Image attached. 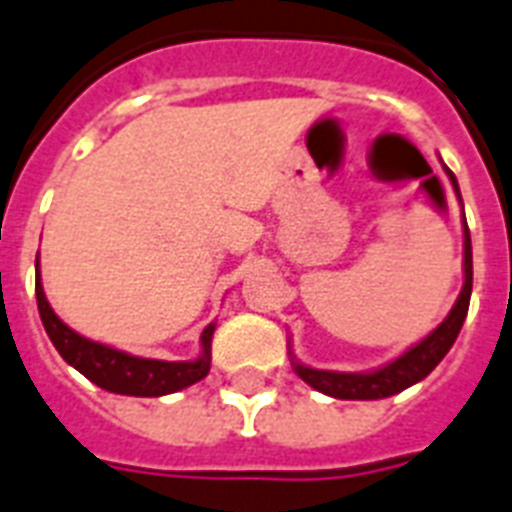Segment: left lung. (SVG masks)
Returning a JSON list of instances; mask_svg holds the SVG:
<instances>
[{"label": "left lung", "mask_w": 512, "mask_h": 512, "mask_svg": "<svg viewBox=\"0 0 512 512\" xmlns=\"http://www.w3.org/2000/svg\"><path fill=\"white\" fill-rule=\"evenodd\" d=\"M444 170L449 175V180H452L454 193L460 196V185H457L454 172L449 167H444ZM462 217H465V212H462ZM462 228H465V260H462L465 284H462L460 297H457V303L449 311V316L425 340H420L417 345L406 350V353L393 358L390 364L380 366V369H372V372H329V369H313V366L300 364L292 356V369L297 372V377L308 382L319 393H324V396L345 398V401H377V398L396 396V393L406 390L414 382L425 380L436 369L438 361L449 353V348H452L457 335H460L462 321L468 316L470 292H473V249H470L468 223H462Z\"/></svg>", "instance_id": "1"}]
</instances>
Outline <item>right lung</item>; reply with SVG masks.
Wrapping results in <instances>:
<instances>
[{
	"instance_id": "add662e5",
	"label": "right lung",
	"mask_w": 512,
	"mask_h": 512,
	"mask_svg": "<svg viewBox=\"0 0 512 512\" xmlns=\"http://www.w3.org/2000/svg\"><path fill=\"white\" fill-rule=\"evenodd\" d=\"M36 305L42 316L44 332L52 340L55 350L66 364L76 372H82L90 382L108 393H122V396H167L177 390L188 388L193 382L204 380L209 374L212 361V332L215 324H209L201 332V356L193 361H156V358H140L124 350H116L103 342L87 340L79 332L63 324L44 297L42 279H39V255H36Z\"/></svg>"
}]
</instances>
